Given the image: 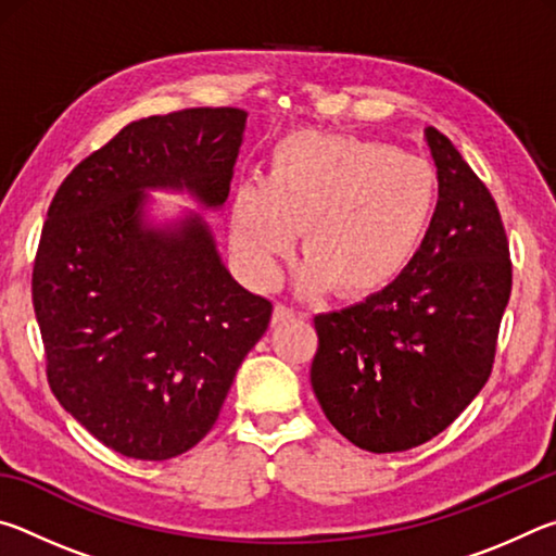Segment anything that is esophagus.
I'll use <instances>...</instances> for the list:
<instances>
[{
    "instance_id": "34e87169",
    "label": "esophagus",
    "mask_w": 556,
    "mask_h": 556,
    "mask_svg": "<svg viewBox=\"0 0 556 556\" xmlns=\"http://www.w3.org/2000/svg\"><path fill=\"white\" fill-rule=\"evenodd\" d=\"M294 308L291 306H287V304H277L275 306V314H271V324H287V321H291V318H294Z\"/></svg>"
}]
</instances>
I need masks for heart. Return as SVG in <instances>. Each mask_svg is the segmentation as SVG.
<instances>
[{
	"mask_svg": "<svg viewBox=\"0 0 556 556\" xmlns=\"http://www.w3.org/2000/svg\"><path fill=\"white\" fill-rule=\"evenodd\" d=\"M439 199V174L425 159L372 139L291 131L271 149L267 181L235 191L230 235L250 275L271 281L304 230L301 285L361 299L412 267Z\"/></svg>",
	"mask_w": 556,
	"mask_h": 556,
	"instance_id": "b5f03b06",
	"label": "heart"
}]
</instances>
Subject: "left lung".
<instances>
[{
	"instance_id": "left-lung-1",
	"label": "left lung",
	"mask_w": 556,
	"mask_h": 556,
	"mask_svg": "<svg viewBox=\"0 0 556 556\" xmlns=\"http://www.w3.org/2000/svg\"><path fill=\"white\" fill-rule=\"evenodd\" d=\"M441 199L417 260L388 289L314 318L312 388L328 421L372 454L441 434L491 378L513 289L501 211L439 129Z\"/></svg>"
}]
</instances>
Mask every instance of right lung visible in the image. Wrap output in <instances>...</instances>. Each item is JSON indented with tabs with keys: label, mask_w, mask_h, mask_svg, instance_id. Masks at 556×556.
<instances>
[{
	"label": "right lung",
	"mask_w": 556,
	"mask_h": 556,
	"mask_svg": "<svg viewBox=\"0 0 556 556\" xmlns=\"http://www.w3.org/2000/svg\"><path fill=\"white\" fill-rule=\"evenodd\" d=\"M248 112L191 108L129 122L59 186L34 260L46 378L117 454L166 460L213 429L271 304L225 269L201 215L152 228L147 188L205 208L230 193Z\"/></svg>",
	"instance_id": "add662e5"
}]
</instances>
